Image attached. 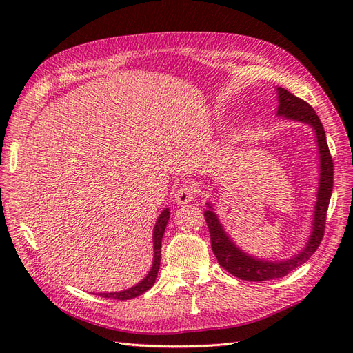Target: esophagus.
Here are the masks:
<instances>
[{
  "label": "esophagus",
  "mask_w": 353,
  "mask_h": 353,
  "mask_svg": "<svg viewBox=\"0 0 353 353\" xmlns=\"http://www.w3.org/2000/svg\"><path fill=\"white\" fill-rule=\"evenodd\" d=\"M196 188L194 185L191 184H183L175 193V200L176 203H179V205H185V203L191 201L194 197H196Z\"/></svg>",
  "instance_id": "esophagus-1"
}]
</instances>
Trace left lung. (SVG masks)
Listing matches in <instances>:
<instances>
[{
	"label": "left lung",
	"instance_id": "obj_1",
	"mask_svg": "<svg viewBox=\"0 0 353 353\" xmlns=\"http://www.w3.org/2000/svg\"><path fill=\"white\" fill-rule=\"evenodd\" d=\"M279 116L292 119L297 122H303L311 125L315 130L318 150H319V187H318V200L314 213V223L311 237L307 240V244L303 250L296 254L294 258L279 262H268L243 253L232 240L223 231L218 216L213 213L212 206L208 203L209 210L205 212V218L208 228L210 232V243L212 250L215 253L219 265L223 270H227L234 276L245 281H266L275 280L285 276L288 272L296 270L297 266L305 263L321 244L325 231V218L327 209L331 199V191H333V159H331L324 126L319 121L315 110L302 99L296 97L292 92L279 87Z\"/></svg>",
	"mask_w": 353,
	"mask_h": 353
}]
</instances>
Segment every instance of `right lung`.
<instances>
[{
	"label": "right lung",
	"mask_w": 353,
	"mask_h": 353,
	"mask_svg": "<svg viewBox=\"0 0 353 353\" xmlns=\"http://www.w3.org/2000/svg\"><path fill=\"white\" fill-rule=\"evenodd\" d=\"M168 219H169V210L165 209L162 213H160L159 219L156 221V225H154V231H153V245H154V258H153V265H152V270L148 271L147 276L138 283L137 285L128 288V290L123 292H116V293H100V296L103 297H110V299H116V301H128V299H134L137 296L143 294L144 292H147L148 288H152L154 281H156V276L160 268V249H162V239H163V234H165V228L168 225Z\"/></svg>",
	"instance_id": "obj_1"
}]
</instances>
